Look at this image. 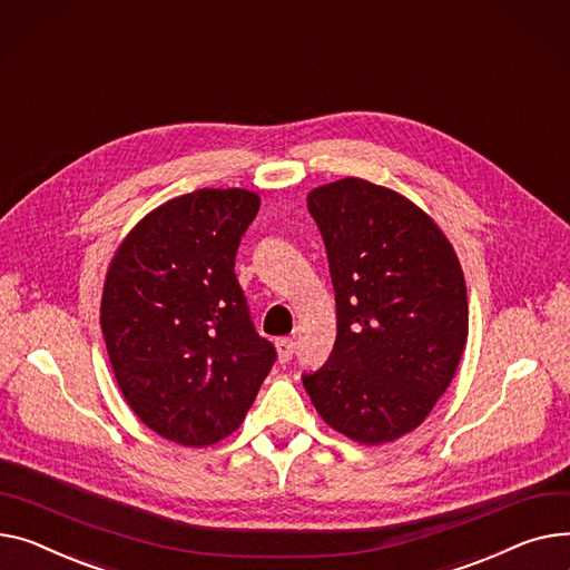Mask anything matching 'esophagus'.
<instances>
[{
  "instance_id": "1",
  "label": "esophagus",
  "mask_w": 570,
  "mask_h": 570,
  "mask_svg": "<svg viewBox=\"0 0 570 570\" xmlns=\"http://www.w3.org/2000/svg\"><path fill=\"white\" fill-rule=\"evenodd\" d=\"M277 355H279V362L286 364L293 360V353H295V338L291 336H284V338H277Z\"/></svg>"
}]
</instances>
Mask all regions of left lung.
Listing matches in <instances>:
<instances>
[{"label": "left lung", "instance_id": "8db88e82", "mask_svg": "<svg viewBox=\"0 0 570 570\" xmlns=\"http://www.w3.org/2000/svg\"><path fill=\"white\" fill-rule=\"evenodd\" d=\"M330 263L336 341L302 383L327 426L360 444L420 426L459 368L468 288L440 226L403 195L341 178L307 195Z\"/></svg>", "mask_w": 570, "mask_h": 570}]
</instances>
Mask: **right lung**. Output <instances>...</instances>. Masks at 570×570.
I'll return each instance as SVG.
<instances>
[{
	"instance_id": "obj_1",
	"label": "right lung",
	"mask_w": 570,
	"mask_h": 570,
	"mask_svg": "<svg viewBox=\"0 0 570 570\" xmlns=\"http://www.w3.org/2000/svg\"><path fill=\"white\" fill-rule=\"evenodd\" d=\"M249 189H197L150 210L105 277L100 327L124 399L158 435L206 446L245 420L275 364L234 265Z\"/></svg>"
}]
</instances>
